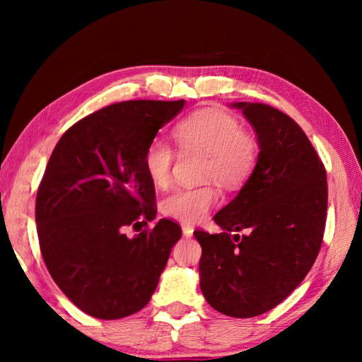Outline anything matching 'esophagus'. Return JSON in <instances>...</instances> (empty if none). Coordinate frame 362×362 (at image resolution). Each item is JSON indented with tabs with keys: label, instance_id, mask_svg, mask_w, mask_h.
<instances>
[{
	"label": "esophagus",
	"instance_id": "1",
	"mask_svg": "<svg viewBox=\"0 0 362 362\" xmlns=\"http://www.w3.org/2000/svg\"><path fill=\"white\" fill-rule=\"evenodd\" d=\"M182 233H183V236H187V238L193 236V226L192 225H182Z\"/></svg>",
	"mask_w": 362,
	"mask_h": 362
}]
</instances>
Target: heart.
Here are the masks:
<instances>
[{"label":"heart","instance_id":"obj_1","mask_svg":"<svg viewBox=\"0 0 362 362\" xmlns=\"http://www.w3.org/2000/svg\"><path fill=\"white\" fill-rule=\"evenodd\" d=\"M174 139L183 151L204 155L199 177L209 180L196 187H177L164 196L161 212L183 223L206 217L218 199L216 180L225 188H236L249 179L259 159V140L241 126L235 116L220 110H201L174 127ZM174 164V150L155 139L146 145L144 168L156 187H166Z\"/></svg>","mask_w":362,"mask_h":362}]
</instances>
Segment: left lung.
I'll use <instances>...</instances> for the list:
<instances>
[{"instance_id": "8db88e82", "label": "left lung", "mask_w": 362, "mask_h": 362, "mask_svg": "<svg viewBox=\"0 0 362 362\" xmlns=\"http://www.w3.org/2000/svg\"><path fill=\"white\" fill-rule=\"evenodd\" d=\"M235 107L255 129L259 159L236 198L214 216L223 231L194 230V238L207 303L226 316L252 317L289 297L313 267L326 228L327 175L291 116L265 103Z\"/></svg>"}]
</instances>
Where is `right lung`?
Returning a JSON list of instances; mask_svg holds the SVG:
<instances>
[{"instance_id":"1","label":"right lung","mask_w":362,"mask_h":362,"mask_svg":"<svg viewBox=\"0 0 362 362\" xmlns=\"http://www.w3.org/2000/svg\"><path fill=\"white\" fill-rule=\"evenodd\" d=\"M185 100H126L88 115L54 148L36 193L40 249L52 279L79 310L119 320L150 302L177 222L156 217V193L144 168L146 145Z\"/></svg>"}]
</instances>
